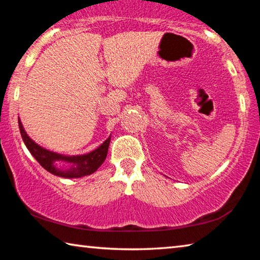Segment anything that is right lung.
Instances as JSON below:
<instances>
[{"label":"right lung","mask_w":260,"mask_h":260,"mask_svg":"<svg viewBox=\"0 0 260 260\" xmlns=\"http://www.w3.org/2000/svg\"><path fill=\"white\" fill-rule=\"evenodd\" d=\"M18 124L21 138H23L24 143L26 144V147H27L29 152L32 153L33 157L39 161V164H40L43 169L52 174L58 175V177L81 178L85 177V175H89L91 173H94L95 171L103 164L105 158H107L110 140H111L110 136L108 140H105L104 142L96 149V150L87 153V155L63 156L41 148L39 144L35 143L32 139H29V136L26 134L24 127L20 122V119H18ZM58 160L68 162L72 166L67 170L57 169L54 166V161Z\"/></svg>","instance_id":"right-lung-1"}]
</instances>
